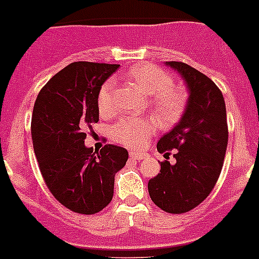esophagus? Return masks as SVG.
<instances>
[{
	"label": "esophagus",
	"instance_id": "obj_1",
	"mask_svg": "<svg viewBox=\"0 0 259 259\" xmlns=\"http://www.w3.org/2000/svg\"><path fill=\"white\" fill-rule=\"evenodd\" d=\"M131 158L132 159H138V160H139V159H144L146 158V154H143V152H138V151H131Z\"/></svg>",
	"mask_w": 259,
	"mask_h": 259
}]
</instances>
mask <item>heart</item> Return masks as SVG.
Wrapping results in <instances>:
<instances>
[{
	"label": "heart",
	"instance_id": "obj_1",
	"mask_svg": "<svg viewBox=\"0 0 259 259\" xmlns=\"http://www.w3.org/2000/svg\"><path fill=\"white\" fill-rule=\"evenodd\" d=\"M128 80L138 85L150 96V104L159 117L165 121H174L181 116L186 104L185 92L174 87L172 78L156 65L142 64L128 72ZM115 82L108 80L100 88L97 96V105L101 113L112 111V96ZM156 123L152 119L127 117L120 120L112 128V136L117 142L131 147H142L155 132Z\"/></svg>",
	"mask_w": 259,
	"mask_h": 259
}]
</instances>
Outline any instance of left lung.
Returning <instances> with one entry per match:
<instances>
[{
  "label": "left lung",
  "mask_w": 259,
  "mask_h": 259,
  "mask_svg": "<svg viewBox=\"0 0 259 259\" xmlns=\"http://www.w3.org/2000/svg\"><path fill=\"white\" fill-rule=\"evenodd\" d=\"M185 80L188 99L177 125L160 138L158 151L177 162H160V172L148 182L158 207L171 214L187 212L202 203L214 188L226 154L227 116L222 92L206 76L179 61H165Z\"/></svg>",
  "instance_id": "left-lung-1"
}]
</instances>
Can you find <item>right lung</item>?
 <instances>
[{
    "label": "right lung",
    "instance_id": "right-lung-1",
    "mask_svg": "<svg viewBox=\"0 0 259 259\" xmlns=\"http://www.w3.org/2000/svg\"><path fill=\"white\" fill-rule=\"evenodd\" d=\"M119 64L78 61L56 73L37 96L32 140L37 162L56 199L78 214H96L113 196L115 175L128 151L107 144L95 154L85 128L99 121L97 96Z\"/></svg>",
    "mask_w": 259,
    "mask_h": 259
}]
</instances>
